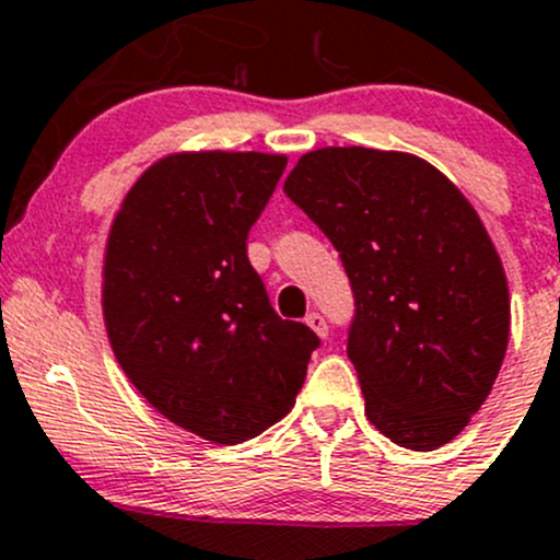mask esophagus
I'll use <instances>...</instances> for the list:
<instances>
[{"label":"esophagus","instance_id":"1","mask_svg":"<svg viewBox=\"0 0 560 560\" xmlns=\"http://www.w3.org/2000/svg\"><path fill=\"white\" fill-rule=\"evenodd\" d=\"M304 320H307V326L313 328V331L318 334V337H323V339L328 337V323H326V318H323L320 313H310Z\"/></svg>","mask_w":560,"mask_h":560}]
</instances>
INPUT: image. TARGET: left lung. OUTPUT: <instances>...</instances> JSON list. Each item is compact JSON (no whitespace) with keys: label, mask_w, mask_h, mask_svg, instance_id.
Listing matches in <instances>:
<instances>
[{"label":"left lung","mask_w":560,"mask_h":560,"mask_svg":"<svg viewBox=\"0 0 560 560\" xmlns=\"http://www.w3.org/2000/svg\"><path fill=\"white\" fill-rule=\"evenodd\" d=\"M282 191L342 258L369 420L409 451L451 442L510 339L504 269L475 207L423 159L372 148L302 155Z\"/></svg>","instance_id":"8db88e82"}]
</instances>
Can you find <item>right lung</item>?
I'll return each instance as SVG.
<instances>
[{"label":"right lung","mask_w":560,"mask_h":560,"mask_svg":"<svg viewBox=\"0 0 560 560\" xmlns=\"http://www.w3.org/2000/svg\"><path fill=\"white\" fill-rule=\"evenodd\" d=\"M285 159L180 153L135 183L105 256L107 337L120 369L172 423L237 445L278 423L318 334L275 313L247 234Z\"/></svg>","instance_id":"right-lung-1"}]
</instances>
